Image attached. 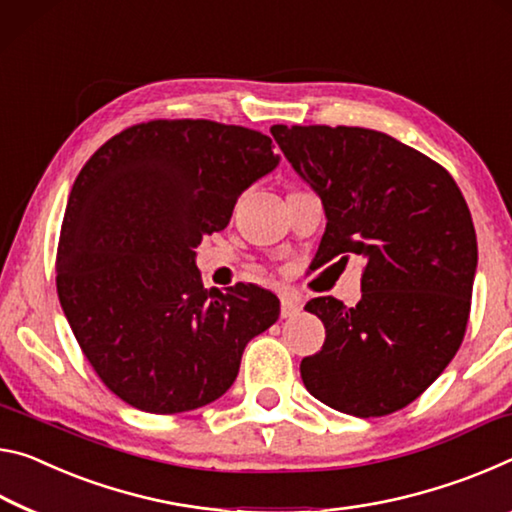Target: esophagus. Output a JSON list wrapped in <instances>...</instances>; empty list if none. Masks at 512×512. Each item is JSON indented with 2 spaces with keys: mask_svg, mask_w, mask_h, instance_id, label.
Instances as JSON below:
<instances>
[{
  "mask_svg": "<svg viewBox=\"0 0 512 512\" xmlns=\"http://www.w3.org/2000/svg\"><path fill=\"white\" fill-rule=\"evenodd\" d=\"M299 311H301V306H299V301L295 297H290V295L281 297V317H283V320L299 315Z\"/></svg>",
  "mask_w": 512,
  "mask_h": 512,
  "instance_id": "obj_1",
  "label": "esophagus"
}]
</instances>
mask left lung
<instances>
[{"label": "left lung", "instance_id": "1", "mask_svg": "<svg viewBox=\"0 0 512 512\" xmlns=\"http://www.w3.org/2000/svg\"><path fill=\"white\" fill-rule=\"evenodd\" d=\"M297 174L320 195L326 231L315 270L363 256L354 308L317 297L306 311L326 329L301 360L306 390L356 417L406 408L445 372L465 338L476 231L451 174L388 133L360 127L270 129Z\"/></svg>", "mask_w": 512, "mask_h": 512}]
</instances>
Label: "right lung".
Instances as JSON below:
<instances>
[{
  "instance_id": "right-lung-1",
  "label": "right lung",
  "mask_w": 512,
  "mask_h": 512,
  "mask_svg": "<svg viewBox=\"0 0 512 512\" xmlns=\"http://www.w3.org/2000/svg\"><path fill=\"white\" fill-rule=\"evenodd\" d=\"M261 131L149 120L106 140L67 199L56 290L83 356L113 395L154 415L220 399L254 335L279 320L274 292L204 290L195 249L279 156Z\"/></svg>"
}]
</instances>
